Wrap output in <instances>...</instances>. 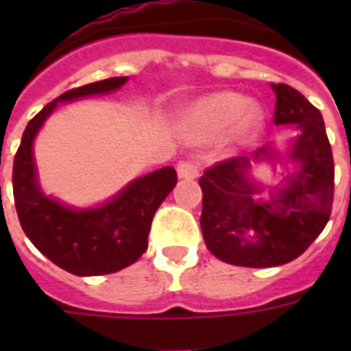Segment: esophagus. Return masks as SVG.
<instances>
[{
	"instance_id": "obj_1",
	"label": "esophagus",
	"mask_w": 351,
	"mask_h": 351,
	"mask_svg": "<svg viewBox=\"0 0 351 351\" xmlns=\"http://www.w3.org/2000/svg\"><path fill=\"white\" fill-rule=\"evenodd\" d=\"M176 173H178V178L182 180H193L198 176V165L191 160H182L176 165Z\"/></svg>"
}]
</instances>
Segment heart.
Wrapping results in <instances>:
<instances>
[{
    "label": "heart",
    "mask_w": 351,
    "mask_h": 351,
    "mask_svg": "<svg viewBox=\"0 0 351 351\" xmlns=\"http://www.w3.org/2000/svg\"><path fill=\"white\" fill-rule=\"evenodd\" d=\"M262 111L250 98L237 93H219L195 101L182 117L187 132L200 138H215L231 131L234 142H247L262 127Z\"/></svg>",
    "instance_id": "heart-1"
}]
</instances>
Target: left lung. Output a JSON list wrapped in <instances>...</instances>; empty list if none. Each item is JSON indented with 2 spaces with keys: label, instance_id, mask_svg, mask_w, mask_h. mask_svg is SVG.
<instances>
[{
  "label": "left lung",
  "instance_id": "8db88e82",
  "mask_svg": "<svg viewBox=\"0 0 351 351\" xmlns=\"http://www.w3.org/2000/svg\"><path fill=\"white\" fill-rule=\"evenodd\" d=\"M271 89L275 125L297 129L288 153L262 145L251 156L215 164L200 178L204 240L217 258L233 266L288 264L308 250L332 215L335 167L322 114L293 87L271 84ZM255 161L278 163L283 182L264 193L252 175Z\"/></svg>",
  "mask_w": 351,
  "mask_h": 351
}]
</instances>
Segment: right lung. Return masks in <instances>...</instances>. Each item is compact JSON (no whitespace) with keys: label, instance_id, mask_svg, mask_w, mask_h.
I'll use <instances>...</instances> for the list:
<instances>
[{"label":"right lung","instance_id":"1","mask_svg":"<svg viewBox=\"0 0 351 351\" xmlns=\"http://www.w3.org/2000/svg\"><path fill=\"white\" fill-rule=\"evenodd\" d=\"M125 82L127 76L101 80L58 96L29 121L14 156V204L25 234L49 261L78 277L120 271L143 255L154 213L176 186V171L167 165L140 176L96 208H71L41 191L32 145L58 104L114 93Z\"/></svg>","mask_w":351,"mask_h":351}]
</instances>
